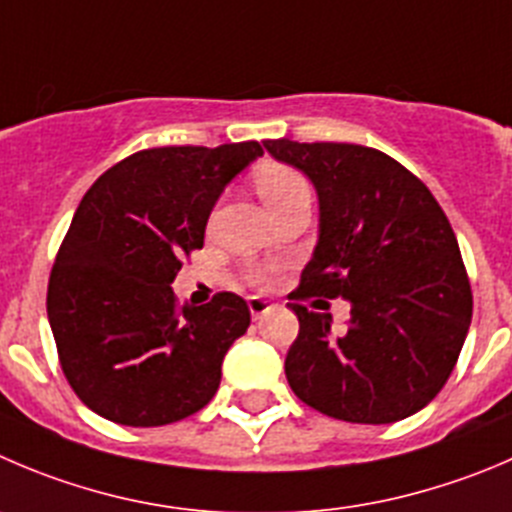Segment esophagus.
<instances>
[{
    "label": "esophagus",
    "mask_w": 512,
    "mask_h": 512,
    "mask_svg": "<svg viewBox=\"0 0 512 512\" xmlns=\"http://www.w3.org/2000/svg\"><path fill=\"white\" fill-rule=\"evenodd\" d=\"M248 309H251L253 319H261V316L271 309V304L266 299H261V296H251V299H248Z\"/></svg>",
    "instance_id": "obj_1"
}]
</instances>
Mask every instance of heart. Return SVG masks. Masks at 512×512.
Returning <instances> with one entry per match:
<instances>
[{
	"instance_id": "heart-1",
	"label": "heart",
	"mask_w": 512,
	"mask_h": 512,
	"mask_svg": "<svg viewBox=\"0 0 512 512\" xmlns=\"http://www.w3.org/2000/svg\"><path fill=\"white\" fill-rule=\"evenodd\" d=\"M253 183H256V191H259L261 201L269 206V211L286 206L296 198H311L309 180L299 170L284 163L259 165L256 175H253Z\"/></svg>"
}]
</instances>
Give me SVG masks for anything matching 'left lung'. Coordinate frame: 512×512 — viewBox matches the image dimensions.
Instances as JSON below:
<instances>
[{
  "label": "left lung",
  "mask_w": 512,
  "mask_h": 512,
  "mask_svg": "<svg viewBox=\"0 0 512 512\" xmlns=\"http://www.w3.org/2000/svg\"><path fill=\"white\" fill-rule=\"evenodd\" d=\"M264 148L309 175L319 196V243L289 294L299 316L284 364L289 387L334 420L389 425L415 415L445 387L472 319L445 211L382 150L289 138ZM319 295L353 304L347 333L303 306Z\"/></svg>",
  "instance_id": "left-lung-1"
}]
</instances>
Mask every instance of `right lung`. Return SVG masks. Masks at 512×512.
I'll list each match as a JSON object with an SVG mask.
<instances>
[{
	"label": "right lung",
	"instance_id": "1",
	"mask_svg": "<svg viewBox=\"0 0 512 512\" xmlns=\"http://www.w3.org/2000/svg\"><path fill=\"white\" fill-rule=\"evenodd\" d=\"M264 155L256 140L165 145L128 155L77 206L47 286L57 357L82 405L128 427H160L203 410L251 311L218 291L178 306L180 259L203 248L223 188Z\"/></svg>",
	"mask_w": 512,
	"mask_h": 512
}]
</instances>
